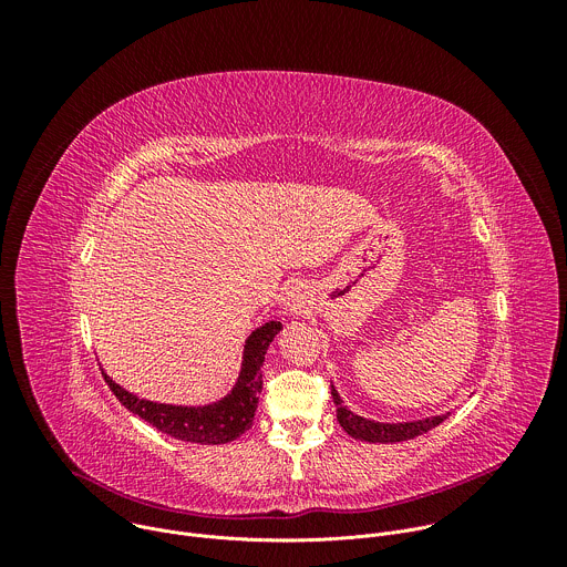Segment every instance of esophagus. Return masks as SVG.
<instances>
[{
  "instance_id": "obj_1",
  "label": "esophagus",
  "mask_w": 567,
  "mask_h": 567,
  "mask_svg": "<svg viewBox=\"0 0 567 567\" xmlns=\"http://www.w3.org/2000/svg\"><path fill=\"white\" fill-rule=\"evenodd\" d=\"M307 291L302 289V285H293V287H289V291H287V296H285V309H287V313H300V311H305V307H307Z\"/></svg>"
}]
</instances>
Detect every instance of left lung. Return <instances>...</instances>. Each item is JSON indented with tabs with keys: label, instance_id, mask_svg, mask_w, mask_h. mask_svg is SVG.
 Here are the masks:
<instances>
[{
	"label": "left lung",
	"instance_id": "left-lung-1",
	"mask_svg": "<svg viewBox=\"0 0 567 567\" xmlns=\"http://www.w3.org/2000/svg\"><path fill=\"white\" fill-rule=\"evenodd\" d=\"M332 396L337 403V420L343 426V431L361 442H372V444H394V442H406L413 437H420L442 424L449 413L426 417V420H413V422H374L363 415L352 413L348 406H343V399L339 390L332 383Z\"/></svg>",
	"mask_w": 567,
	"mask_h": 567
}]
</instances>
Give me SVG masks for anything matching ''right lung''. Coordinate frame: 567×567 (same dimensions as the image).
Returning a JSON list of instances; mask_svg holds the SVG:
<instances>
[{
  "label": "right lung",
  "instance_id": "1",
  "mask_svg": "<svg viewBox=\"0 0 567 567\" xmlns=\"http://www.w3.org/2000/svg\"><path fill=\"white\" fill-rule=\"evenodd\" d=\"M280 330L282 322L278 320H269L262 328L254 330L245 341L235 385L221 399L204 403V406H179V403L141 399L118 385L105 370L103 377L123 406L152 424L156 431L190 444H228L245 435L254 424L262 390L260 372L265 365V354Z\"/></svg>",
  "mask_w": 567,
  "mask_h": 567
}]
</instances>
